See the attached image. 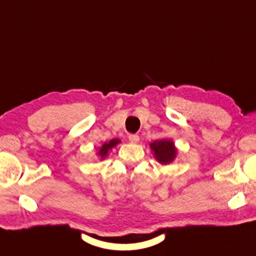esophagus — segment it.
Here are the masks:
<instances>
[{"mask_svg":"<svg viewBox=\"0 0 256 256\" xmlns=\"http://www.w3.org/2000/svg\"><path fill=\"white\" fill-rule=\"evenodd\" d=\"M128 140L130 142H134V144H136V142H140V136L138 134H130Z\"/></svg>","mask_w":256,"mask_h":256,"instance_id":"obj_1","label":"esophagus"}]
</instances>
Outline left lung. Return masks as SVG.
<instances>
[{
	"instance_id": "8db88e82",
	"label": "left lung",
	"mask_w": 256,
	"mask_h": 256,
	"mask_svg": "<svg viewBox=\"0 0 256 256\" xmlns=\"http://www.w3.org/2000/svg\"><path fill=\"white\" fill-rule=\"evenodd\" d=\"M150 150H152L154 157L162 164H168L174 160L176 156V150L174 142L171 140H160L150 142Z\"/></svg>"
}]
</instances>
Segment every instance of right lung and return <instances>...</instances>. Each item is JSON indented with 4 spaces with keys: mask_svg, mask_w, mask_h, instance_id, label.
Wrapping results in <instances>:
<instances>
[{
    "mask_svg": "<svg viewBox=\"0 0 256 256\" xmlns=\"http://www.w3.org/2000/svg\"><path fill=\"white\" fill-rule=\"evenodd\" d=\"M118 142H120V140H118V138H114L110 142H104V144L100 147V150L98 152V156L101 159H104L106 156H108V152L112 150V148L116 147Z\"/></svg>",
    "mask_w": 256,
    "mask_h": 256,
    "instance_id": "obj_1",
    "label": "right lung"
}]
</instances>
